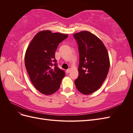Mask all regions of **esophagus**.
<instances>
[{
	"instance_id": "34e87169",
	"label": "esophagus",
	"mask_w": 133,
	"mask_h": 133,
	"mask_svg": "<svg viewBox=\"0 0 133 133\" xmlns=\"http://www.w3.org/2000/svg\"><path fill=\"white\" fill-rule=\"evenodd\" d=\"M70 71V69H67V70H66V72L67 73H69Z\"/></svg>"
}]
</instances>
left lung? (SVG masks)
I'll list each match as a JSON object with an SVG mask.
<instances>
[{"label":"left lung","mask_w":133,"mask_h":133,"mask_svg":"<svg viewBox=\"0 0 133 133\" xmlns=\"http://www.w3.org/2000/svg\"><path fill=\"white\" fill-rule=\"evenodd\" d=\"M79 52V76L76 89L85 95L98 90L106 79L110 60L105 46L98 37L88 31L75 33Z\"/></svg>","instance_id":"obj_1"}]
</instances>
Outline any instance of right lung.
<instances>
[{
    "label": "right lung",
    "instance_id": "1",
    "mask_svg": "<svg viewBox=\"0 0 133 133\" xmlns=\"http://www.w3.org/2000/svg\"><path fill=\"white\" fill-rule=\"evenodd\" d=\"M68 36L42 30L34 36L27 48L25 54L26 69L32 84L42 94L49 95L54 93L65 76V72L57 66L55 52L59 44ZM53 62L55 66L52 68Z\"/></svg>",
    "mask_w": 133,
    "mask_h": 133
}]
</instances>
